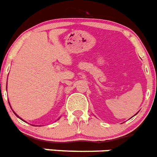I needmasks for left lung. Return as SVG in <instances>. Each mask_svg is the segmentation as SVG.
<instances>
[{
  "label": "left lung",
  "instance_id": "left-lung-1",
  "mask_svg": "<svg viewBox=\"0 0 157 157\" xmlns=\"http://www.w3.org/2000/svg\"><path fill=\"white\" fill-rule=\"evenodd\" d=\"M137 113H138V112H137ZM136 114H135V115H136Z\"/></svg>",
  "mask_w": 157,
  "mask_h": 157
}]
</instances>
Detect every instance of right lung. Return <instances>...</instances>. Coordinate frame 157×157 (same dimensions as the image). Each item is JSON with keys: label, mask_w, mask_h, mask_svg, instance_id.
<instances>
[{"label": "right lung", "mask_w": 157, "mask_h": 157, "mask_svg": "<svg viewBox=\"0 0 157 157\" xmlns=\"http://www.w3.org/2000/svg\"><path fill=\"white\" fill-rule=\"evenodd\" d=\"M9 105H10V104H9ZM10 107H11V106H10ZM13 113H15V114H16V115H17V117H19V118H20V119H21V120H23V119L22 118H21V117H19V116H18V115H17V113H15V112H14V111H13ZM23 121H24V120H23ZM33 126H36V125H33Z\"/></svg>", "instance_id": "1"}]
</instances>
